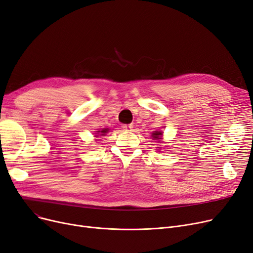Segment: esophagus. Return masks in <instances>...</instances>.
<instances>
[{
    "mask_svg": "<svg viewBox=\"0 0 253 253\" xmlns=\"http://www.w3.org/2000/svg\"><path fill=\"white\" fill-rule=\"evenodd\" d=\"M122 128H123L124 130H126V131H132L133 126L131 125V124H128V125H123V126H122Z\"/></svg>",
    "mask_w": 253,
    "mask_h": 253,
    "instance_id": "1",
    "label": "esophagus"
}]
</instances>
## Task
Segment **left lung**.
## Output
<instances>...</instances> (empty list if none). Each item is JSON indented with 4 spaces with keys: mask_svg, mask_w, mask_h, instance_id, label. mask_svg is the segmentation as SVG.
I'll list each match as a JSON object with an SVG mask.
<instances>
[{
    "mask_svg": "<svg viewBox=\"0 0 253 253\" xmlns=\"http://www.w3.org/2000/svg\"><path fill=\"white\" fill-rule=\"evenodd\" d=\"M162 136V131H154L152 133V138L155 140H160Z\"/></svg>",
    "mask_w": 253,
    "mask_h": 253,
    "instance_id": "1",
    "label": "left lung"
}]
</instances>
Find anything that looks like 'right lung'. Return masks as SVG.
<instances>
[{
	"instance_id": "add662e5",
	"label": "right lung",
	"mask_w": 253,
	"mask_h": 253,
	"mask_svg": "<svg viewBox=\"0 0 253 253\" xmlns=\"http://www.w3.org/2000/svg\"><path fill=\"white\" fill-rule=\"evenodd\" d=\"M108 128H104V129H102L101 131H97V135H96V137H98V135H100V136H103V135H105L107 132H108Z\"/></svg>"
}]
</instances>
